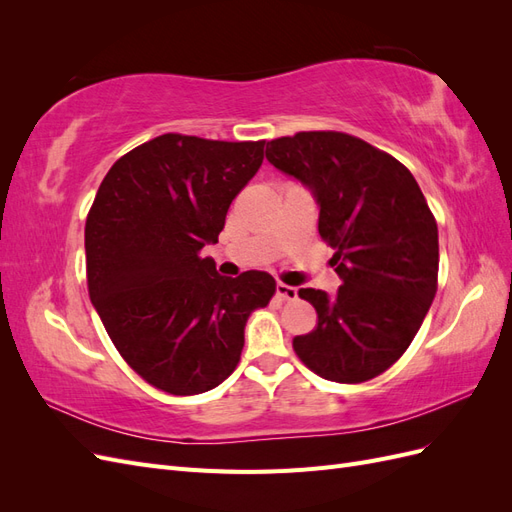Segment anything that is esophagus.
<instances>
[{"label": "esophagus", "mask_w": 512, "mask_h": 512, "mask_svg": "<svg viewBox=\"0 0 512 512\" xmlns=\"http://www.w3.org/2000/svg\"><path fill=\"white\" fill-rule=\"evenodd\" d=\"M275 292H277V297L286 299V301H294V299H297V288H292V286H288V284H277V286H275Z\"/></svg>", "instance_id": "obj_1"}]
</instances>
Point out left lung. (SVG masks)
Segmentation results:
<instances>
[{"label": "left lung", "instance_id": "left-lung-1", "mask_svg": "<svg viewBox=\"0 0 512 512\" xmlns=\"http://www.w3.org/2000/svg\"><path fill=\"white\" fill-rule=\"evenodd\" d=\"M267 160L320 205L318 232L342 277L335 297L301 288L312 333L292 348L324 380L359 384L408 350L438 290V224L410 170L346 132H297L267 143Z\"/></svg>", "mask_w": 512, "mask_h": 512}]
</instances>
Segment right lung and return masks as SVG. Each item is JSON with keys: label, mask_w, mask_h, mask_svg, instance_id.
Here are the masks:
<instances>
[{"label": "right lung", "mask_w": 512, "mask_h": 512, "mask_svg": "<svg viewBox=\"0 0 512 512\" xmlns=\"http://www.w3.org/2000/svg\"><path fill=\"white\" fill-rule=\"evenodd\" d=\"M265 143L156 136L111 166L87 213L89 299L123 361L168 395L222 384L239 365L247 318L275 294L269 273L222 277L200 256Z\"/></svg>", "instance_id": "1"}]
</instances>
